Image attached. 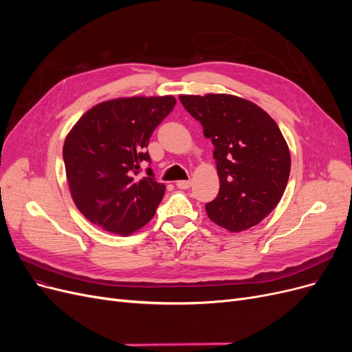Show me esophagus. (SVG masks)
Returning <instances> with one entry per match:
<instances>
[{
    "label": "esophagus",
    "mask_w": 352,
    "mask_h": 352,
    "mask_svg": "<svg viewBox=\"0 0 352 352\" xmlns=\"http://www.w3.org/2000/svg\"><path fill=\"white\" fill-rule=\"evenodd\" d=\"M190 185H192V182H190V180H177V182H176V186L179 189H189Z\"/></svg>",
    "instance_id": "esophagus-1"
}]
</instances>
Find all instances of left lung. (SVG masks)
Returning <instances> with one entry per match:
<instances>
[{"mask_svg":"<svg viewBox=\"0 0 352 352\" xmlns=\"http://www.w3.org/2000/svg\"><path fill=\"white\" fill-rule=\"evenodd\" d=\"M179 100L214 145L220 189L206 204L210 220L229 232L258 225L279 204L289 179L291 154L279 126L257 104L235 95Z\"/></svg>","mask_w":352,"mask_h":352,"instance_id":"1","label":"left lung"}]
</instances>
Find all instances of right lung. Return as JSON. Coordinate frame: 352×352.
<instances>
[{
  "label": "right lung",
  "instance_id": "right-lung-1",
  "mask_svg": "<svg viewBox=\"0 0 352 352\" xmlns=\"http://www.w3.org/2000/svg\"><path fill=\"white\" fill-rule=\"evenodd\" d=\"M175 97H129L104 101L85 113L69 132L63 158L72 198L94 225L127 236L150 221L166 185L151 168L146 146L170 114Z\"/></svg>",
  "mask_w": 352,
  "mask_h": 352
}]
</instances>
